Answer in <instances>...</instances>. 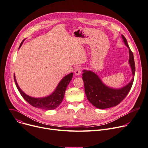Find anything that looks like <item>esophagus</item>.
<instances>
[{
  "label": "esophagus",
  "instance_id": "obj_1",
  "mask_svg": "<svg viewBox=\"0 0 148 148\" xmlns=\"http://www.w3.org/2000/svg\"><path fill=\"white\" fill-rule=\"evenodd\" d=\"M82 72V68L81 67H77L75 70V73L76 75H79Z\"/></svg>",
  "mask_w": 148,
  "mask_h": 148
}]
</instances>
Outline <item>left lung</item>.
<instances>
[{
    "mask_svg": "<svg viewBox=\"0 0 148 148\" xmlns=\"http://www.w3.org/2000/svg\"><path fill=\"white\" fill-rule=\"evenodd\" d=\"M125 45L129 48V62L132 69L133 77L129 84L125 86L114 89L106 85L94 72L84 70L82 79L84 82L85 92L88 101L95 107L105 109L117 106L126 98L132 86L135 74V64L132 51L130 49L127 40L121 35Z\"/></svg>",
    "mask_w": 148,
    "mask_h": 148,
    "instance_id": "8db88e82",
    "label": "left lung"
}]
</instances>
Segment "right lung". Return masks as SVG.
I'll return each mask as SVG.
<instances>
[{
  "label": "right lung",
  "mask_w": 148,
  "mask_h": 148,
  "mask_svg": "<svg viewBox=\"0 0 148 148\" xmlns=\"http://www.w3.org/2000/svg\"><path fill=\"white\" fill-rule=\"evenodd\" d=\"M24 40H24L21 42L19 47V49L21 47V45ZM73 75V73H71L65 76L59 82L54 91L49 96L43 98H34L25 94L19 87L16 81L15 74L14 76L16 86L21 95L30 105L36 108L46 110H51L56 108L61 104L62 101H63L64 98L66 88L70 83L71 81L72 80Z\"/></svg>",
  "instance_id": "1"
}]
</instances>
